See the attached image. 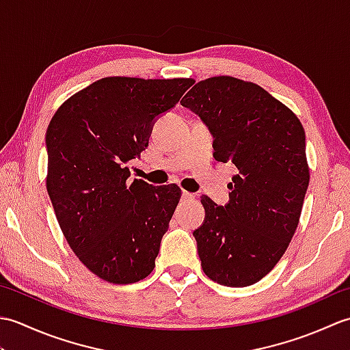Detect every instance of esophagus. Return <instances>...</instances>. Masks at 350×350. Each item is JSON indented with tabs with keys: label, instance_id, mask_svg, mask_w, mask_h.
<instances>
[{
	"label": "esophagus",
	"instance_id": "1",
	"mask_svg": "<svg viewBox=\"0 0 350 350\" xmlns=\"http://www.w3.org/2000/svg\"><path fill=\"white\" fill-rule=\"evenodd\" d=\"M194 194H191V192H188V191H182V200H194Z\"/></svg>",
	"mask_w": 350,
	"mask_h": 350
}]
</instances>
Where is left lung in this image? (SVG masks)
Returning a JSON list of instances; mask_svg holds the SVG:
<instances>
[{
	"instance_id": "obj_1",
	"label": "left lung",
	"mask_w": 350,
	"mask_h": 350,
	"mask_svg": "<svg viewBox=\"0 0 350 350\" xmlns=\"http://www.w3.org/2000/svg\"><path fill=\"white\" fill-rule=\"evenodd\" d=\"M213 137V158L237 173L230 200L203 196L206 217L194 230L204 273L227 287L269 273L298 227L310 171L306 132L292 111L262 87L232 77L196 84L180 100Z\"/></svg>"
}]
</instances>
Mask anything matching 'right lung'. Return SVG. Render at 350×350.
I'll return each mask as SVG.
<instances>
[{
  "instance_id": "1",
  "label": "right lung",
  "mask_w": 350,
  "mask_h": 350,
  "mask_svg": "<svg viewBox=\"0 0 350 350\" xmlns=\"http://www.w3.org/2000/svg\"><path fill=\"white\" fill-rule=\"evenodd\" d=\"M192 79L103 78L57 109L46 131V189L58 224L94 275L131 284L153 271L180 200L177 185L129 180L126 163Z\"/></svg>"
}]
</instances>
